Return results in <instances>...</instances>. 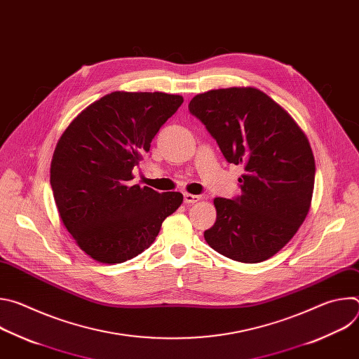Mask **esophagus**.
<instances>
[{"label": "esophagus", "mask_w": 359, "mask_h": 359, "mask_svg": "<svg viewBox=\"0 0 359 359\" xmlns=\"http://www.w3.org/2000/svg\"><path fill=\"white\" fill-rule=\"evenodd\" d=\"M201 197L198 194H190V193H184L183 194V200L186 204H191V203H196L198 201Z\"/></svg>", "instance_id": "34e87169"}]
</instances>
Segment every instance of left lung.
Returning <instances> with one entry per match:
<instances>
[{"label": "left lung", "mask_w": 359, "mask_h": 359, "mask_svg": "<svg viewBox=\"0 0 359 359\" xmlns=\"http://www.w3.org/2000/svg\"><path fill=\"white\" fill-rule=\"evenodd\" d=\"M189 112L216 139L229 163L243 165L241 194L216 197L217 219L208 244L241 263L280 251L310 210L316 162L294 119L255 88L216 89L194 96Z\"/></svg>", "instance_id": "8db88e82"}]
</instances>
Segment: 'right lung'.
I'll return each mask as SVG.
<instances>
[{"label":"right lung","mask_w":359,"mask_h":359,"mask_svg":"<svg viewBox=\"0 0 359 359\" xmlns=\"http://www.w3.org/2000/svg\"><path fill=\"white\" fill-rule=\"evenodd\" d=\"M180 95L114 92L88 107L61 136L50 187L60 216L78 245L96 262L123 263L156 240L163 220L183 201L135 184L136 169Z\"/></svg>","instance_id":"1"}]
</instances>
